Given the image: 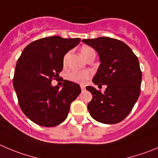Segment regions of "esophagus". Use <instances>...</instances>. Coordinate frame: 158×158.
I'll return each mask as SVG.
<instances>
[{"instance_id": "obj_1", "label": "esophagus", "mask_w": 158, "mask_h": 158, "mask_svg": "<svg viewBox=\"0 0 158 158\" xmlns=\"http://www.w3.org/2000/svg\"><path fill=\"white\" fill-rule=\"evenodd\" d=\"M81 88L82 91H84L85 90V87L84 86V85H81Z\"/></svg>"}]
</instances>
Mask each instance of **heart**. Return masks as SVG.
<instances>
[{
  "instance_id": "obj_1",
  "label": "heart",
  "mask_w": 158,
  "mask_h": 158,
  "mask_svg": "<svg viewBox=\"0 0 158 158\" xmlns=\"http://www.w3.org/2000/svg\"><path fill=\"white\" fill-rule=\"evenodd\" d=\"M81 53L82 56L85 58L89 54L94 53V51L90 46H85L81 49ZM67 56H68V54H67L64 56V63H66V61H67ZM90 77H91V73L88 71H73L68 75L69 80L74 82V83L80 84V85H85Z\"/></svg>"
}]
</instances>
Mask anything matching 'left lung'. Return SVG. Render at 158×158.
Returning <instances> with one entry per match:
<instances>
[{"mask_svg": "<svg viewBox=\"0 0 158 158\" xmlns=\"http://www.w3.org/2000/svg\"><path fill=\"white\" fill-rule=\"evenodd\" d=\"M98 52L100 65L92 81L104 92L92 86L86 89L92 94L88 104L91 116L105 124H115L131 112L140 93L142 72L138 58L126 43L109 37L83 40Z\"/></svg>", "mask_w": 158, "mask_h": 158, "instance_id": "left-lung-1", "label": "left lung"}]
</instances>
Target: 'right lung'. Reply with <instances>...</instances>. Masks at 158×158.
Masks as SVG:
<instances>
[{
	"label": "right lung",
	"mask_w": 158,
	"mask_h": 158,
	"mask_svg": "<svg viewBox=\"0 0 158 158\" xmlns=\"http://www.w3.org/2000/svg\"><path fill=\"white\" fill-rule=\"evenodd\" d=\"M80 42L79 38L46 37L32 42L22 51L13 86L21 109L33 123L52 127L67 117L70 104L81 91L80 86L64 80L60 88L51 82L63 70L64 56Z\"/></svg>",
	"instance_id": "add662e5"
}]
</instances>
